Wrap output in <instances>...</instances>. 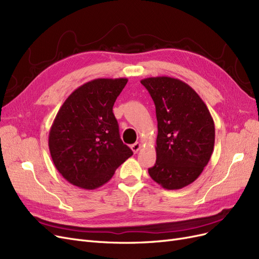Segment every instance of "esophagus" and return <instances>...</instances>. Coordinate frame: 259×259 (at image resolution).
I'll return each instance as SVG.
<instances>
[{
	"mask_svg": "<svg viewBox=\"0 0 259 259\" xmlns=\"http://www.w3.org/2000/svg\"><path fill=\"white\" fill-rule=\"evenodd\" d=\"M140 147H142V145H140L139 143H135V144H133V145L131 146V149L133 150V152H134V153H137V152L139 151Z\"/></svg>",
	"mask_w": 259,
	"mask_h": 259,
	"instance_id": "1",
	"label": "esophagus"
}]
</instances>
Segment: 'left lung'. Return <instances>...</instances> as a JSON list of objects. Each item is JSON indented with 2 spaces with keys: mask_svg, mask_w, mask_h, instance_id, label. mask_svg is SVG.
Returning <instances> with one entry per match:
<instances>
[{
  "mask_svg": "<svg viewBox=\"0 0 259 259\" xmlns=\"http://www.w3.org/2000/svg\"><path fill=\"white\" fill-rule=\"evenodd\" d=\"M155 105L156 161L150 177L168 190L182 189L207 165L215 144V125L204 101L191 86L175 77L140 81Z\"/></svg>",
  "mask_w": 259,
  "mask_h": 259,
  "instance_id": "left-lung-1",
  "label": "left lung"
}]
</instances>
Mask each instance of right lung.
Masks as SVG:
<instances>
[{
    "instance_id": "right-lung-1",
    "label": "right lung",
    "mask_w": 259,
    "mask_h": 259,
    "mask_svg": "<svg viewBox=\"0 0 259 259\" xmlns=\"http://www.w3.org/2000/svg\"><path fill=\"white\" fill-rule=\"evenodd\" d=\"M127 79H95L70 94L52 124L49 147L67 182L93 190L133 155L120 138L112 108Z\"/></svg>"
}]
</instances>
